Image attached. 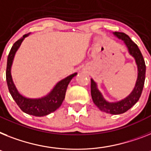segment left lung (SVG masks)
I'll return each mask as SVG.
<instances>
[{"label": "left lung", "instance_id": "left-lung-1", "mask_svg": "<svg viewBox=\"0 0 151 151\" xmlns=\"http://www.w3.org/2000/svg\"><path fill=\"white\" fill-rule=\"evenodd\" d=\"M115 37L121 39L126 45L129 54L134 58L137 68V78L134 89L127 96L116 102L106 100L103 94L98 89V86L93 78H91V96L93 103L101 111L110 114H121L125 113L135 104L141 96L145 80L146 65L144 59L138 46L134 43L127 35L123 32H113Z\"/></svg>", "mask_w": 151, "mask_h": 151}]
</instances>
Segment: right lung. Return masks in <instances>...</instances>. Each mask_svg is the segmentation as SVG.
Listing matches in <instances>:
<instances>
[{"label": "right lung", "mask_w": 151, "mask_h": 151, "mask_svg": "<svg viewBox=\"0 0 151 151\" xmlns=\"http://www.w3.org/2000/svg\"><path fill=\"white\" fill-rule=\"evenodd\" d=\"M29 35L30 33L23 35L22 38L17 40L12 46L7 57L6 79L11 96L22 111L29 115L35 116H44L50 114L51 113H53L61 106L65 99L68 85L69 84L70 81L76 76L77 73H73L58 82L53 87V89L44 96L40 98H28L22 95L18 92L14 83L11 76V66L13 64L16 52L20 48L24 38L29 36Z\"/></svg>", "instance_id": "obj_1"}]
</instances>
